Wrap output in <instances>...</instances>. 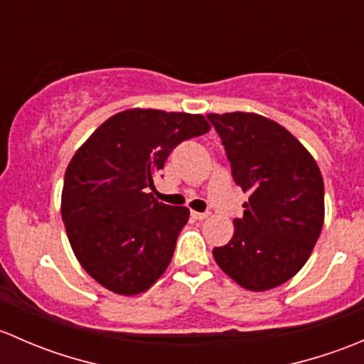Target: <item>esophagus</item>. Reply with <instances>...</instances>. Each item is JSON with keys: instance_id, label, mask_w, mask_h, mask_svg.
<instances>
[{"instance_id": "1", "label": "esophagus", "mask_w": 364, "mask_h": 364, "mask_svg": "<svg viewBox=\"0 0 364 364\" xmlns=\"http://www.w3.org/2000/svg\"><path fill=\"white\" fill-rule=\"evenodd\" d=\"M190 215H192V218H193V220H199V222H200V220H205V218H208V216H209V213H199V211H192V213H190Z\"/></svg>"}]
</instances>
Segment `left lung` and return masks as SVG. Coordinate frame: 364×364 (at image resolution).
I'll return each mask as SVG.
<instances>
[{"label":"left lung","mask_w":364,"mask_h":364,"mask_svg":"<svg viewBox=\"0 0 364 364\" xmlns=\"http://www.w3.org/2000/svg\"><path fill=\"white\" fill-rule=\"evenodd\" d=\"M237 186L250 193L234 236L213 257L248 291H267L304 266L324 223L317 164L282 124L252 112L208 114Z\"/></svg>","instance_id":"1"}]
</instances>
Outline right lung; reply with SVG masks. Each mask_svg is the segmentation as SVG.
Listing matches in <instances>:
<instances>
[{"instance_id":"right-lung-1","label":"right lung","mask_w":364,"mask_h":364,"mask_svg":"<svg viewBox=\"0 0 364 364\" xmlns=\"http://www.w3.org/2000/svg\"><path fill=\"white\" fill-rule=\"evenodd\" d=\"M208 130L200 114L130 109L73 155L61 216L77 260L105 289L141 294L167 269L190 211L159 203L149 190L172 149Z\"/></svg>"}]
</instances>
